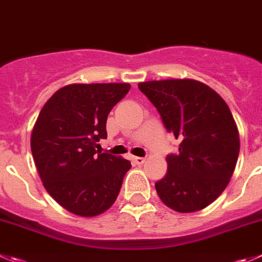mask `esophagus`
Instances as JSON below:
<instances>
[{
    "mask_svg": "<svg viewBox=\"0 0 262 262\" xmlns=\"http://www.w3.org/2000/svg\"><path fill=\"white\" fill-rule=\"evenodd\" d=\"M133 162L135 164H143L145 162V158H141V157H133Z\"/></svg>",
    "mask_w": 262,
    "mask_h": 262,
    "instance_id": "34e87169",
    "label": "esophagus"
}]
</instances>
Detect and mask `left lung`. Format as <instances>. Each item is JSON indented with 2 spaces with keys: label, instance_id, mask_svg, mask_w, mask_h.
<instances>
[{
  "label": "left lung",
  "instance_id": "left-lung-1",
  "mask_svg": "<svg viewBox=\"0 0 262 262\" xmlns=\"http://www.w3.org/2000/svg\"><path fill=\"white\" fill-rule=\"evenodd\" d=\"M141 92L159 112L164 127L180 140L167 157L156 190L180 213L201 211L225 190L239 156V133L228 104L201 81L190 78L140 82Z\"/></svg>",
  "mask_w": 262,
  "mask_h": 262
}]
</instances>
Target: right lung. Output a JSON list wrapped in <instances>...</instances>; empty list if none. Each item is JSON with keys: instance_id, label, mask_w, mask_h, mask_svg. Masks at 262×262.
Returning <instances> with one entry per match:
<instances>
[{"instance_id": "obj_1", "label": "right lung", "mask_w": 262, "mask_h": 262, "mask_svg": "<svg viewBox=\"0 0 262 262\" xmlns=\"http://www.w3.org/2000/svg\"><path fill=\"white\" fill-rule=\"evenodd\" d=\"M129 83H72L41 109L31 135L37 171L47 193L69 212L95 217L113 206L131 163L96 150L106 118Z\"/></svg>"}]
</instances>
